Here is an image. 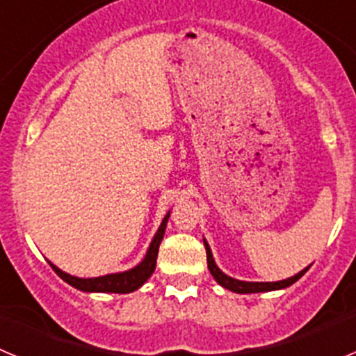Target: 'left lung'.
<instances>
[{
	"mask_svg": "<svg viewBox=\"0 0 356 356\" xmlns=\"http://www.w3.org/2000/svg\"><path fill=\"white\" fill-rule=\"evenodd\" d=\"M203 244H205V250H207V264H209V271L210 275L213 276V280H216L217 284L221 285V287L228 289V291L232 292H237V294H254V292H269V291H280V289H287L291 287L292 284H296L298 280L301 278V276L305 275V273L310 269V266L305 267V269H301L298 275L291 276V278H285V280H280V282H242V280H235L232 278V276L225 275V273L217 267L216 260H213L212 257V250H210L209 242L203 238Z\"/></svg>",
	"mask_w": 356,
	"mask_h": 356,
	"instance_id": "1",
	"label": "left lung"
}]
</instances>
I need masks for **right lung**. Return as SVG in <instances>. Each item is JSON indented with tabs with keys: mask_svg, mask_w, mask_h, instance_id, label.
I'll list each match as a JSON object with an SVG mask.
<instances>
[{
	"mask_svg": "<svg viewBox=\"0 0 356 356\" xmlns=\"http://www.w3.org/2000/svg\"><path fill=\"white\" fill-rule=\"evenodd\" d=\"M171 216V210L165 213V217L160 222L159 229H156L155 237L151 241L149 248H147L144 259L139 264L128 271L122 273H112V275L105 276H96V278H78V276H72L64 273L62 269L55 266V264L49 262L53 271L64 280L65 284H69L71 287L78 289L81 292H114V294H128V292H134L137 289L143 287L147 282L153 271L156 267V257H159V246L162 242L163 234H165V226H168V219Z\"/></svg>",
	"mask_w": 356,
	"mask_h": 356,
	"instance_id": "obj_1",
	"label": "right lung"
}]
</instances>
